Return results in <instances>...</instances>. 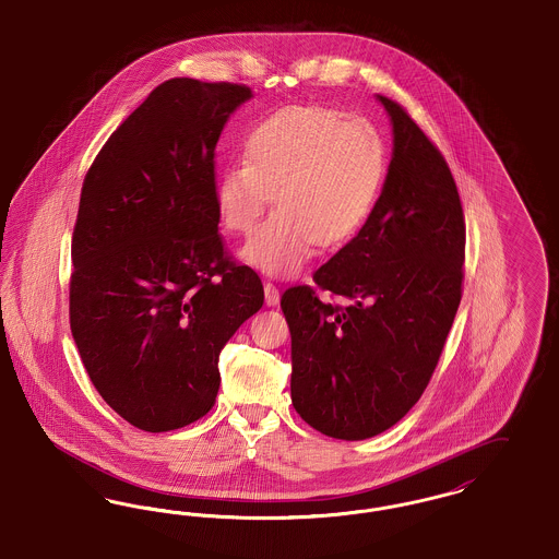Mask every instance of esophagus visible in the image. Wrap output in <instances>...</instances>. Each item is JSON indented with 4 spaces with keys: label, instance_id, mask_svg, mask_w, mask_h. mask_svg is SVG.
<instances>
[{
    "label": "esophagus",
    "instance_id": "34e87169",
    "mask_svg": "<svg viewBox=\"0 0 559 559\" xmlns=\"http://www.w3.org/2000/svg\"><path fill=\"white\" fill-rule=\"evenodd\" d=\"M263 288H265V302H267L269 307H275V305L280 302V290H277V286H275L273 282H265Z\"/></svg>",
    "mask_w": 559,
    "mask_h": 559
}]
</instances>
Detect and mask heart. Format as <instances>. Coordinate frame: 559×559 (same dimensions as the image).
<instances>
[{
    "mask_svg": "<svg viewBox=\"0 0 559 559\" xmlns=\"http://www.w3.org/2000/svg\"><path fill=\"white\" fill-rule=\"evenodd\" d=\"M384 177L386 142L373 122L325 106H290L248 131L242 163L218 173L215 204L229 231L250 234L273 195L277 211L242 257L269 275H292L316 243L336 248L361 231Z\"/></svg>",
    "mask_w": 559,
    "mask_h": 559,
    "instance_id": "b5f03b06",
    "label": "heart"
}]
</instances>
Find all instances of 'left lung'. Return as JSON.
I'll return each mask as SVG.
<instances>
[{"mask_svg":"<svg viewBox=\"0 0 559 559\" xmlns=\"http://www.w3.org/2000/svg\"><path fill=\"white\" fill-rule=\"evenodd\" d=\"M394 150L382 195L361 231L292 286V405L321 435L376 437L428 386L462 302L465 217L437 144L394 99ZM317 289L349 302L321 301Z\"/></svg>","mask_w":559,"mask_h":559,"instance_id":"obj_1","label":"left lung"}]
</instances>
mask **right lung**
Instances as JSON below:
<instances>
[{
	"label": "right lung",
	"instance_id": "right-lung-1",
	"mask_svg": "<svg viewBox=\"0 0 559 559\" xmlns=\"http://www.w3.org/2000/svg\"><path fill=\"white\" fill-rule=\"evenodd\" d=\"M252 96L238 83H160L97 152L74 221L69 319L99 396L146 432L198 421L218 353L263 307L257 271L218 234L215 147Z\"/></svg>",
	"mask_w": 559,
	"mask_h": 559
}]
</instances>
